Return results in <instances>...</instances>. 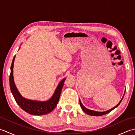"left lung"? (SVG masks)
<instances>
[{"label": "left lung", "instance_id": "8db88e82", "mask_svg": "<svg viewBox=\"0 0 135 135\" xmlns=\"http://www.w3.org/2000/svg\"><path fill=\"white\" fill-rule=\"evenodd\" d=\"M123 99V97L122 100L120 101V102L118 103V104H117L116 106H115V107H113V108L110 109V110H109L108 111H104V112H97V111H93V110H89V109L85 108L84 105H82V104L81 103V100H79V103H80V105H81V107H82V109L83 110V111H84L85 113H86L87 114H89V115H93V116H101V115H105V114H108V113H110V112H111L112 110H113L114 108H116L117 107H118V106L119 105V104H120V103L121 102V101Z\"/></svg>", "mask_w": 135, "mask_h": 135}]
</instances>
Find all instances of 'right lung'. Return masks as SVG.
I'll return each mask as SVG.
<instances>
[{
    "label": "right lung",
    "instance_id": "add662e5",
    "mask_svg": "<svg viewBox=\"0 0 135 135\" xmlns=\"http://www.w3.org/2000/svg\"><path fill=\"white\" fill-rule=\"evenodd\" d=\"M15 57H14L11 65V72L10 74V87L11 91L14 97L16 102L22 110L32 115H42L47 114L52 111L58 103L60 97V94L64 85L65 79L60 82L54 92L53 96L50 99L46 102H37L22 97L17 90L13 78V65Z\"/></svg>",
    "mask_w": 135,
    "mask_h": 135
}]
</instances>
